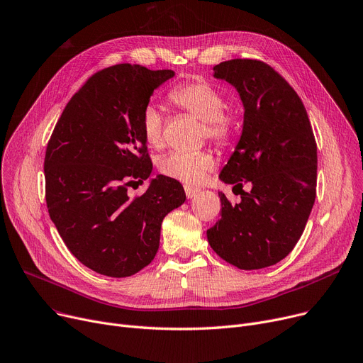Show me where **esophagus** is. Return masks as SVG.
<instances>
[{"label":"esophagus","instance_id":"34e87169","mask_svg":"<svg viewBox=\"0 0 363 363\" xmlns=\"http://www.w3.org/2000/svg\"><path fill=\"white\" fill-rule=\"evenodd\" d=\"M200 192V189L199 188H194V186H188V185H185V196H186V199H192V197H196L197 194Z\"/></svg>","mask_w":363,"mask_h":363}]
</instances>
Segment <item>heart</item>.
<instances>
[{
	"label": "heart",
	"instance_id": "b5f03b06",
	"mask_svg": "<svg viewBox=\"0 0 363 363\" xmlns=\"http://www.w3.org/2000/svg\"><path fill=\"white\" fill-rule=\"evenodd\" d=\"M167 98L179 109L203 121V137L220 147L233 141L238 118L226 109L223 93L211 83L201 79L182 82L169 90ZM141 131L150 146L160 147L163 144V116L152 104L141 112ZM214 164V156L207 150L174 152L160 162V171L169 178L194 185L204 179Z\"/></svg>",
	"mask_w": 363,
	"mask_h": 363
}]
</instances>
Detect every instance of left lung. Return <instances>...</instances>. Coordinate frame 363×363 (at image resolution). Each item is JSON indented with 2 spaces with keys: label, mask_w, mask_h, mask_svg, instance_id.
<instances>
[{
  "label": "left lung",
  "mask_w": 363,
  "mask_h": 363,
  "mask_svg": "<svg viewBox=\"0 0 363 363\" xmlns=\"http://www.w3.org/2000/svg\"><path fill=\"white\" fill-rule=\"evenodd\" d=\"M213 69L235 86L245 113L220 172L223 182L240 188V203L219 192L220 220L207 230L208 244L240 270L270 267L295 248L315 201V137L298 93L269 64L236 58ZM247 182L250 193L242 189Z\"/></svg>",
  "instance_id": "8db88e82"
}]
</instances>
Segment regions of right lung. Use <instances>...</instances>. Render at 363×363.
Returning a JSON list of instances; mask_svg holds the SVG:
<instances>
[{
    "label": "right lung",
    "mask_w": 363,
    "mask_h": 363,
    "mask_svg": "<svg viewBox=\"0 0 363 363\" xmlns=\"http://www.w3.org/2000/svg\"><path fill=\"white\" fill-rule=\"evenodd\" d=\"M172 69L116 64L94 72L64 108L48 141L45 199L64 244L90 270L128 277L149 265L163 217L185 201L182 185L152 179L130 199L133 184L152 174L141 112Z\"/></svg>",
    "instance_id": "obj_1"
}]
</instances>
